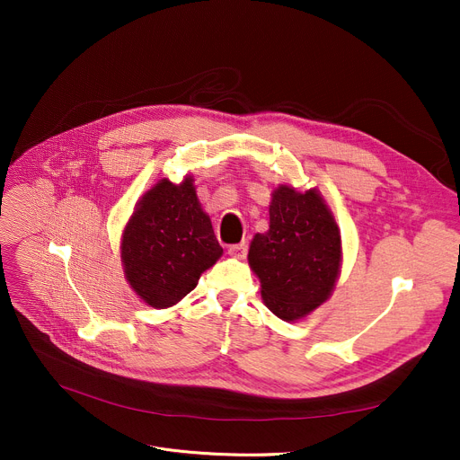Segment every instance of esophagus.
Segmentation results:
<instances>
[{
  "label": "esophagus",
  "mask_w": 460,
  "mask_h": 460,
  "mask_svg": "<svg viewBox=\"0 0 460 460\" xmlns=\"http://www.w3.org/2000/svg\"><path fill=\"white\" fill-rule=\"evenodd\" d=\"M229 255L234 257V259H244L246 253H248V244L246 243H240V244H233L229 246Z\"/></svg>",
  "instance_id": "1"
}]
</instances>
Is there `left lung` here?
<instances>
[{"label": "left lung", "instance_id": "left-lung-1", "mask_svg": "<svg viewBox=\"0 0 460 460\" xmlns=\"http://www.w3.org/2000/svg\"><path fill=\"white\" fill-rule=\"evenodd\" d=\"M269 214V231L253 236L248 262L264 305L281 321L296 323L333 293L343 262L341 231L317 188L279 184Z\"/></svg>", "mask_w": 460, "mask_h": 460}]
</instances>
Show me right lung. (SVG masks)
Instances as JSON below:
<instances>
[{
	"mask_svg": "<svg viewBox=\"0 0 460 460\" xmlns=\"http://www.w3.org/2000/svg\"><path fill=\"white\" fill-rule=\"evenodd\" d=\"M222 253L191 175L179 184L160 179L145 191L120 236L125 278L156 309L181 302Z\"/></svg>",
	"mask_w": 460,
	"mask_h": 460,
	"instance_id": "right-lung-1",
	"label": "right lung"
}]
</instances>
